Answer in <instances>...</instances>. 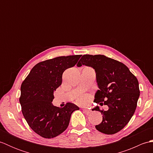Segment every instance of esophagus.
Wrapping results in <instances>:
<instances>
[{"label": "esophagus", "instance_id": "esophagus-1", "mask_svg": "<svg viewBox=\"0 0 153 153\" xmlns=\"http://www.w3.org/2000/svg\"><path fill=\"white\" fill-rule=\"evenodd\" d=\"M83 112H85V114H89V113H91V110H89V109L83 108Z\"/></svg>", "mask_w": 153, "mask_h": 153}]
</instances>
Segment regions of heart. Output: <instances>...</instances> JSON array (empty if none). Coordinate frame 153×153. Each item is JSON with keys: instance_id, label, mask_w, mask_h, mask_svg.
Masks as SVG:
<instances>
[{"instance_id": "b5f03b06", "label": "heart", "mask_w": 153, "mask_h": 153, "mask_svg": "<svg viewBox=\"0 0 153 153\" xmlns=\"http://www.w3.org/2000/svg\"><path fill=\"white\" fill-rule=\"evenodd\" d=\"M86 101V97H82L79 99L80 102H85Z\"/></svg>"}]
</instances>
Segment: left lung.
Wrapping results in <instances>:
<instances>
[{"label": "left lung", "instance_id": "left-lung-1", "mask_svg": "<svg viewBox=\"0 0 153 153\" xmlns=\"http://www.w3.org/2000/svg\"><path fill=\"white\" fill-rule=\"evenodd\" d=\"M82 65L95 71L99 89L94 102L108 106L106 111L99 106L92 109L102 114V122L95 128L103 134H114L124 128L135 111L140 95L138 80L125 64L105 55H83L77 66Z\"/></svg>", "mask_w": 153, "mask_h": 153}]
</instances>
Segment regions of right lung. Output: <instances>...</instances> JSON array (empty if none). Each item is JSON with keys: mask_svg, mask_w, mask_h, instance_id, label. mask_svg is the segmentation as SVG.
<instances>
[{"mask_svg": "<svg viewBox=\"0 0 153 153\" xmlns=\"http://www.w3.org/2000/svg\"><path fill=\"white\" fill-rule=\"evenodd\" d=\"M82 55L59 56L37 64L21 85L19 102L29 126L44 138H53L66 130L71 114L79 108L68 102L54 106V92L62 82V74L74 66Z\"/></svg>", "mask_w": 153, "mask_h": 153, "instance_id": "1", "label": "right lung"}]
</instances>
